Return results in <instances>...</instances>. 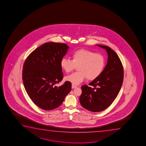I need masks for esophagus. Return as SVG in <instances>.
<instances>
[{
  "instance_id": "obj_1",
  "label": "esophagus",
  "mask_w": 146,
  "mask_h": 146,
  "mask_svg": "<svg viewBox=\"0 0 146 146\" xmlns=\"http://www.w3.org/2000/svg\"><path fill=\"white\" fill-rule=\"evenodd\" d=\"M77 87V86L75 85H74V84H72V88H73V89H74V88H75Z\"/></svg>"
}]
</instances>
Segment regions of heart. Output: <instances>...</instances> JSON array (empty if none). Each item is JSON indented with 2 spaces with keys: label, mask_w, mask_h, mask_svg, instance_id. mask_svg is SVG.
I'll return each mask as SVG.
<instances>
[{
  "label": "heart",
  "mask_w": 146,
  "mask_h": 146,
  "mask_svg": "<svg viewBox=\"0 0 146 146\" xmlns=\"http://www.w3.org/2000/svg\"><path fill=\"white\" fill-rule=\"evenodd\" d=\"M72 60L63 57L60 61V66L66 73H69L78 66V72L66 76L65 79L74 85L82 83L86 78L94 80L102 74L105 66L104 56L91 50L80 49L71 54Z\"/></svg>",
  "instance_id": "b5f03b06"
}]
</instances>
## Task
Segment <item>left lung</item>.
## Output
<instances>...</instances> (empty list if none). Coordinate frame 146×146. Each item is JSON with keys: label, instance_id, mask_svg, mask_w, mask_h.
<instances>
[{"label": "left lung", "instance_id": "left-lung-1", "mask_svg": "<svg viewBox=\"0 0 146 146\" xmlns=\"http://www.w3.org/2000/svg\"><path fill=\"white\" fill-rule=\"evenodd\" d=\"M108 53L107 64L102 74L89 84L81 87L79 98L83 108L92 112H101L109 107L116 99L122 87L124 69L120 58L108 46L98 45Z\"/></svg>", "mask_w": 146, "mask_h": 146}]
</instances>
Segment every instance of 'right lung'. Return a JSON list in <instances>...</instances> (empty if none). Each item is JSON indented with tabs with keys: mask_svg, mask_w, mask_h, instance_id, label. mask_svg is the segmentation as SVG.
Masks as SVG:
<instances>
[{
	"mask_svg": "<svg viewBox=\"0 0 146 146\" xmlns=\"http://www.w3.org/2000/svg\"><path fill=\"white\" fill-rule=\"evenodd\" d=\"M69 48L66 44L45 43L32 51L25 61L22 80L31 100L39 108L51 110L60 106L71 91V83L55 86L63 78L61 60Z\"/></svg>",
	"mask_w": 146,
	"mask_h": 146,
	"instance_id": "1",
	"label": "right lung"
}]
</instances>
